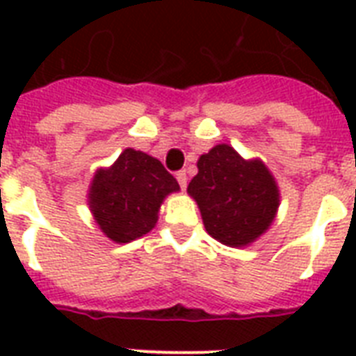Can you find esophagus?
Returning <instances> with one entry per match:
<instances>
[{
	"instance_id": "esophagus-1",
	"label": "esophagus",
	"mask_w": 356,
	"mask_h": 356,
	"mask_svg": "<svg viewBox=\"0 0 356 356\" xmlns=\"http://www.w3.org/2000/svg\"><path fill=\"white\" fill-rule=\"evenodd\" d=\"M175 177H177V181H179V186H181V188H186V184H188V177H186V172H184V170H181V172H177L175 173Z\"/></svg>"
}]
</instances>
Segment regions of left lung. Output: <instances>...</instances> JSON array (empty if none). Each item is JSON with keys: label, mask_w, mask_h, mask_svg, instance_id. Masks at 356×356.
I'll return each instance as SVG.
<instances>
[{"label": "left lung", "mask_w": 356, "mask_h": 356, "mask_svg": "<svg viewBox=\"0 0 356 356\" xmlns=\"http://www.w3.org/2000/svg\"><path fill=\"white\" fill-rule=\"evenodd\" d=\"M188 194L197 201L207 233L225 245L242 248L264 233L275 218L279 190L260 161H243L227 144L197 161Z\"/></svg>", "instance_id": "1"}]
</instances>
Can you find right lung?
<instances>
[{"label":"right lung","instance_id":"add662e5","mask_svg":"<svg viewBox=\"0 0 356 356\" xmlns=\"http://www.w3.org/2000/svg\"><path fill=\"white\" fill-rule=\"evenodd\" d=\"M177 190L161 161L129 147L108 170L96 173L88 201L103 233L127 243L155 227L162 200Z\"/></svg>","mask_w":356,"mask_h":356}]
</instances>
